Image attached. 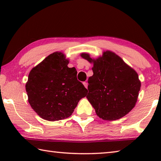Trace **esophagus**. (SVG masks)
<instances>
[{"label": "esophagus", "mask_w": 161, "mask_h": 161, "mask_svg": "<svg viewBox=\"0 0 161 161\" xmlns=\"http://www.w3.org/2000/svg\"><path fill=\"white\" fill-rule=\"evenodd\" d=\"M83 84H84V86L86 87V88H87V86H88V83L86 82V81H84V82H83Z\"/></svg>", "instance_id": "esophagus-1"}]
</instances>
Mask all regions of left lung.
Here are the masks:
<instances>
[{
    "mask_svg": "<svg viewBox=\"0 0 161 161\" xmlns=\"http://www.w3.org/2000/svg\"><path fill=\"white\" fill-rule=\"evenodd\" d=\"M81 57L93 64L86 98L97 115L107 121L126 116L135 107L141 89L137 72L109 50L97 59L86 53Z\"/></svg>",
    "mask_w": 161,
    "mask_h": 161,
    "instance_id": "8db88e82",
    "label": "left lung"
}]
</instances>
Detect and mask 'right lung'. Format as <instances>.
<instances>
[{
  "label": "right lung",
  "instance_id": "1",
  "mask_svg": "<svg viewBox=\"0 0 161 161\" xmlns=\"http://www.w3.org/2000/svg\"><path fill=\"white\" fill-rule=\"evenodd\" d=\"M69 59L62 52H55L32 68L25 89L28 102L42 119L50 121L72 115L87 89L77 80V70L68 67Z\"/></svg>",
  "mask_w": 161,
  "mask_h": 161
}]
</instances>
